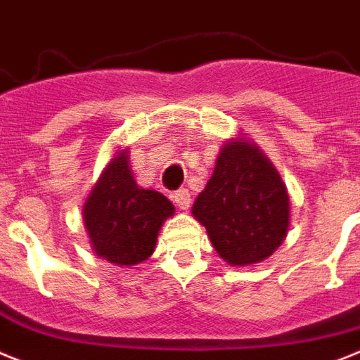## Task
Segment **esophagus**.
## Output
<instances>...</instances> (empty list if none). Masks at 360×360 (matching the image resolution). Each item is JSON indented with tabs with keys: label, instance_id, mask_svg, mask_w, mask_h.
<instances>
[{
	"label": "esophagus",
	"instance_id": "esophagus-1",
	"mask_svg": "<svg viewBox=\"0 0 360 360\" xmlns=\"http://www.w3.org/2000/svg\"><path fill=\"white\" fill-rule=\"evenodd\" d=\"M173 202L180 207L182 211L189 210V205H191V193L187 191V189H178V191L173 193Z\"/></svg>",
	"mask_w": 360,
	"mask_h": 360
}]
</instances>
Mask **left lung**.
I'll list each match as a JSON object with an SVG mask.
<instances>
[{
	"mask_svg": "<svg viewBox=\"0 0 360 360\" xmlns=\"http://www.w3.org/2000/svg\"><path fill=\"white\" fill-rule=\"evenodd\" d=\"M193 217L227 264L248 266L271 257L288 235L290 195L260 149L236 138L220 150Z\"/></svg>",
	"mask_w": 360,
	"mask_h": 360,
	"instance_id": "8db88e82",
	"label": "left lung"
}]
</instances>
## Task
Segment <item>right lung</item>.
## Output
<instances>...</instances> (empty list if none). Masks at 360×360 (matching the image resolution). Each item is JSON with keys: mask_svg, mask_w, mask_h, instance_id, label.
Returning a JSON list of instances; mask_svg holds the SVG:
<instances>
[{"mask_svg": "<svg viewBox=\"0 0 360 360\" xmlns=\"http://www.w3.org/2000/svg\"><path fill=\"white\" fill-rule=\"evenodd\" d=\"M174 205L162 193L133 180L127 150L103 169L84 205V222L98 257L116 266H136L153 255L158 231Z\"/></svg>", "mask_w": 360, "mask_h": 360, "instance_id": "1", "label": "right lung"}]
</instances>
